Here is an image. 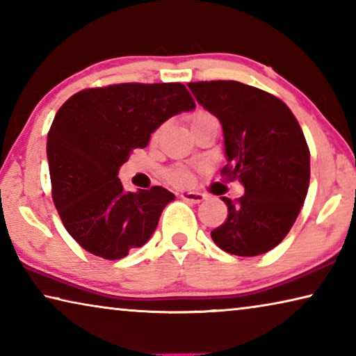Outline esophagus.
I'll return each instance as SVG.
<instances>
[{
  "instance_id": "obj_1",
  "label": "esophagus",
  "mask_w": 356,
  "mask_h": 356,
  "mask_svg": "<svg viewBox=\"0 0 356 356\" xmlns=\"http://www.w3.org/2000/svg\"><path fill=\"white\" fill-rule=\"evenodd\" d=\"M180 196H182L184 201L191 202V204H200L206 200V196H204L202 193H197V191H184Z\"/></svg>"
}]
</instances>
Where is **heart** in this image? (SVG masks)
<instances>
[{
  "mask_svg": "<svg viewBox=\"0 0 356 356\" xmlns=\"http://www.w3.org/2000/svg\"><path fill=\"white\" fill-rule=\"evenodd\" d=\"M212 118H213L212 114H209L207 111H202V110L196 111V113L193 114V116L190 118L191 129L196 127L197 124L204 122V120L212 119ZM168 179H170V182L176 184V185H188V184H191V180H193L191 174H190L188 171H186V170H180V168H177V170H171L170 172H168Z\"/></svg>",
  "mask_w": 356,
  "mask_h": 356,
  "instance_id": "heart-1",
  "label": "heart"
}]
</instances>
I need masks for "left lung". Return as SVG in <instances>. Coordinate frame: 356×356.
Masks as SVG:
<instances>
[{
  "label": "left lung",
  "instance_id": "obj_1",
  "mask_svg": "<svg viewBox=\"0 0 356 356\" xmlns=\"http://www.w3.org/2000/svg\"><path fill=\"white\" fill-rule=\"evenodd\" d=\"M197 104L218 118L227 165L245 195L222 196L227 218L210 232L222 251L259 256L282 242L309 186V149L297 119L278 97L238 81L188 83Z\"/></svg>",
  "mask_w": 356,
  "mask_h": 356
}]
</instances>
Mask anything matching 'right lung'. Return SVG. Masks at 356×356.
<instances>
[{
	"label": "right lung",
	"mask_w": 356,
	"mask_h": 356,
	"mask_svg": "<svg viewBox=\"0 0 356 356\" xmlns=\"http://www.w3.org/2000/svg\"><path fill=\"white\" fill-rule=\"evenodd\" d=\"M195 108L182 83L84 89L59 108L47 138L51 196L81 248L116 261L147 243L176 196L163 186L125 191L119 168L165 120Z\"/></svg>",
	"instance_id": "1"
}]
</instances>
